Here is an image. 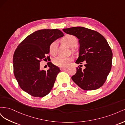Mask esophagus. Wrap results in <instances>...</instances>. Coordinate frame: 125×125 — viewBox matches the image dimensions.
I'll return each mask as SVG.
<instances>
[{"label": "esophagus", "mask_w": 125, "mask_h": 125, "mask_svg": "<svg viewBox=\"0 0 125 125\" xmlns=\"http://www.w3.org/2000/svg\"><path fill=\"white\" fill-rule=\"evenodd\" d=\"M60 69L61 70H65L67 69V68H66V67H61Z\"/></svg>", "instance_id": "1"}]
</instances>
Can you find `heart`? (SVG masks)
Here are the masks:
<instances>
[{
  "label": "heart",
  "mask_w": 125,
  "mask_h": 125,
  "mask_svg": "<svg viewBox=\"0 0 125 125\" xmlns=\"http://www.w3.org/2000/svg\"><path fill=\"white\" fill-rule=\"evenodd\" d=\"M62 41L64 43L66 44L70 47H73L77 43V37L73 35H67L62 38ZM58 44L56 41L52 42L50 47L49 51L50 53L52 56H55L57 53ZM71 58L63 57L62 56H59L53 59V63L55 65L59 67H65L68 66L69 63L71 62Z\"/></svg>",
  "instance_id": "heart-1"
}]
</instances>
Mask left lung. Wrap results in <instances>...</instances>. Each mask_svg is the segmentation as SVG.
Masks as SVG:
<instances>
[{
    "instance_id": "left-lung-1",
    "label": "left lung",
    "mask_w": 125,
    "mask_h": 125,
    "mask_svg": "<svg viewBox=\"0 0 125 125\" xmlns=\"http://www.w3.org/2000/svg\"><path fill=\"white\" fill-rule=\"evenodd\" d=\"M68 34L79 39V56L77 64L86 62L85 68L79 66L71 79L82 89L94 90L104 84L111 70L113 53L104 37L94 30L81 26L63 29Z\"/></svg>"
}]
</instances>
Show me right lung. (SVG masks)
Returning <instances> with one entry per match:
<instances>
[{
	"mask_svg": "<svg viewBox=\"0 0 125 125\" xmlns=\"http://www.w3.org/2000/svg\"><path fill=\"white\" fill-rule=\"evenodd\" d=\"M63 35L58 29L40 30L28 36L16 48L13 57L14 75L20 88L30 95L42 97L52 90L60 69L50 62V69L40 70V63L49 58L51 44Z\"/></svg>",
	"mask_w": 125,
	"mask_h": 125,
	"instance_id": "1",
	"label": "right lung"
}]
</instances>
